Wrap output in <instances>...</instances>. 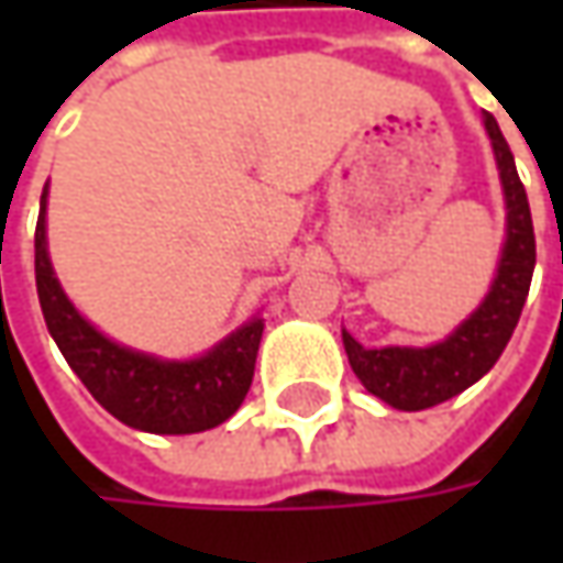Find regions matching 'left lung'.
<instances>
[{
  "label": "left lung",
  "instance_id": "1",
  "mask_svg": "<svg viewBox=\"0 0 563 563\" xmlns=\"http://www.w3.org/2000/svg\"><path fill=\"white\" fill-rule=\"evenodd\" d=\"M495 163L501 175L505 206H508V238L501 247L498 272L486 300L464 319L451 335L429 347H363L360 341L341 332L351 369L363 388L395 410H426L442 400L461 395L473 382L486 376L508 347L530 294L536 269V234H532L530 200L517 175L514 153L492 115H483Z\"/></svg>",
  "mask_w": 563,
  "mask_h": 563
}]
</instances>
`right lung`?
Returning <instances> with one entry per match:
<instances>
[{"mask_svg": "<svg viewBox=\"0 0 563 563\" xmlns=\"http://www.w3.org/2000/svg\"><path fill=\"white\" fill-rule=\"evenodd\" d=\"M46 194L49 187H43L33 234L36 294L49 335L87 391L115 420L141 432L190 435L225 422L247 398L263 319L253 316L197 360H159L121 347L77 313L55 278L46 250Z\"/></svg>", "mask_w": 563, "mask_h": 563, "instance_id": "right-lung-1", "label": "right lung"}]
</instances>
